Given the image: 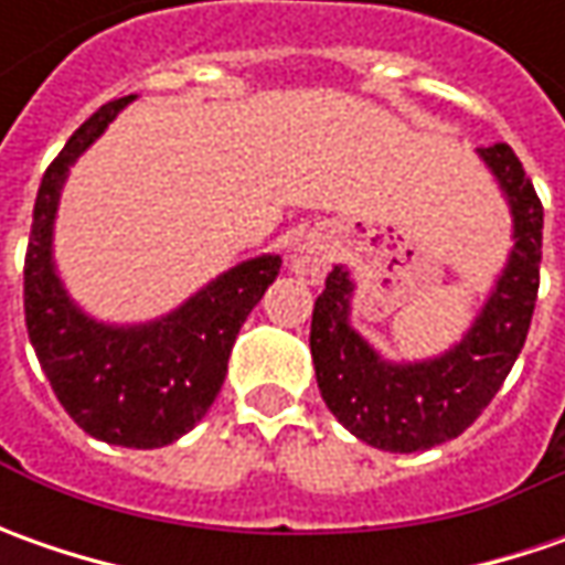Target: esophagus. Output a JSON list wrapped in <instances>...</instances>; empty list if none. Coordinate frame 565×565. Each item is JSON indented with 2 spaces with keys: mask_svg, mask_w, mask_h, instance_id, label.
Segmentation results:
<instances>
[{
  "mask_svg": "<svg viewBox=\"0 0 565 565\" xmlns=\"http://www.w3.org/2000/svg\"><path fill=\"white\" fill-rule=\"evenodd\" d=\"M330 260H333V250H330V238L323 232H311V235L298 238L295 248L289 250V270L298 279H308L311 286L323 282Z\"/></svg>",
  "mask_w": 565,
  "mask_h": 565,
  "instance_id": "34e87169",
  "label": "esophagus"
}]
</instances>
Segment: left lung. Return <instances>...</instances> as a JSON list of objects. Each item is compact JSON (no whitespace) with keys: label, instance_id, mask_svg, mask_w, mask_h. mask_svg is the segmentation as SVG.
I'll list each match as a JSON object with an SVG mask.
<instances>
[{"label":"left lung","instance_id":"left-lung-1","mask_svg":"<svg viewBox=\"0 0 565 565\" xmlns=\"http://www.w3.org/2000/svg\"><path fill=\"white\" fill-rule=\"evenodd\" d=\"M510 206L512 248L493 289L459 342L440 355L390 361L352 327L355 279L337 264L311 317L320 396L367 446L418 452L459 437L497 396L532 327L544 206L510 143L478 150Z\"/></svg>","mask_w":565,"mask_h":565}]
</instances>
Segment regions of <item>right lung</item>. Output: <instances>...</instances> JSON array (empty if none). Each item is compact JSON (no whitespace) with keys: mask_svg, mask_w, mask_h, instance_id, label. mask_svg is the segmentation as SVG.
<instances>
[{"mask_svg":"<svg viewBox=\"0 0 565 565\" xmlns=\"http://www.w3.org/2000/svg\"><path fill=\"white\" fill-rule=\"evenodd\" d=\"M131 99L99 106L40 182L24 260V317L40 367L77 427L103 444L157 449L175 444L213 405L235 337L276 279L282 257H248L169 315L143 323H106L77 305L55 270L58 198L77 157Z\"/></svg>","mask_w":565,"mask_h":565,"instance_id":"1","label":"right lung"}]
</instances>
